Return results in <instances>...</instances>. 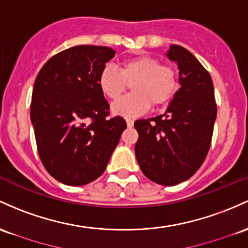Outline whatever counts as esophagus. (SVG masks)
I'll return each mask as SVG.
<instances>
[{
    "mask_svg": "<svg viewBox=\"0 0 248 248\" xmlns=\"http://www.w3.org/2000/svg\"><path fill=\"white\" fill-rule=\"evenodd\" d=\"M126 122H127V126H128L129 128L130 127H133V124H134V121H133L132 119H126Z\"/></svg>",
    "mask_w": 248,
    "mask_h": 248,
    "instance_id": "1",
    "label": "esophagus"
}]
</instances>
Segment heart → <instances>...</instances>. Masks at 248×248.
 I'll return each instance as SVG.
<instances>
[{"label":"heart","mask_w":248,"mask_h":248,"mask_svg":"<svg viewBox=\"0 0 248 248\" xmlns=\"http://www.w3.org/2000/svg\"><path fill=\"white\" fill-rule=\"evenodd\" d=\"M132 84V93L114 103L111 110L126 118L142 115L153 107L164 106L172 99L178 88L174 68L160 64L159 60L141 55L120 63V73L105 67L99 76V86L108 99L116 101Z\"/></svg>","instance_id":"1"}]
</instances>
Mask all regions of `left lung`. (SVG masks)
Wrapping results in <instances>:
<instances>
[{"label": "left lung", "mask_w": 248, "mask_h": 248, "mask_svg": "<svg viewBox=\"0 0 248 248\" xmlns=\"http://www.w3.org/2000/svg\"><path fill=\"white\" fill-rule=\"evenodd\" d=\"M166 56L178 64L180 88L165 114L135 121V156L149 180L174 186L188 180L205 161L217 103L211 75L192 53L172 45Z\"/></svg>", "instance_id": "8db88e82"}]
</instances>
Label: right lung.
Listing matches in <instances>:
<instances>
[{"label": "right lung", "instance_id": "1", "mask_svg": "<svg viewBox=\"0 0 248 248\" xmlns=\"http://www.w3.org/2000/svg\"><path fill=\"white\" fill-rule=\"evenodd\" d=\"M115 50L76 46L49 59L32 88L31 120L47 172L69 186H83L105 172L127 124L109 118L99 76Z\"/></svg>", "mask_w": 248, "mask_h": 248}]
</instances>
